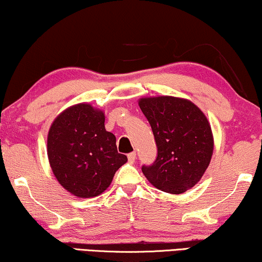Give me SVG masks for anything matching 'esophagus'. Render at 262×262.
Masks as SVG:
<instances>
[{"mask_svg":"<svg viewBox=\"0 0 262 262\" xmlns=\"http://www.w3.org/2000/svg\"><path fill=\"white\" fill-rule=\"evenodd\" d=\"M127 160L130 163H134L136 161V152H131L127 155Z\"/></svg>","mask_w":262,"mask_h":262,"instance_id":"esophagus-1","label":"esophagus"}]
</instances>
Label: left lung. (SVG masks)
Segmentation results:
<instances>
[{
    "label": "left lung",
    "instance_id": "1",
    "mask_svg": "<svg viewBox=\"0 0 262 262\" xmlns=\"http://www.w3.org/2000/svg\"><path fill=\"white\" fill-rule=\"evenodd\" d=\"M151 126L157 157L143 166L145 178L161 191L181 194L198 184L213 154V135L203 111L187 99L150 96L138 101Z\"/></svg>",
    "mask_w": 262,
    "mask_h": 262
}]
</instances>
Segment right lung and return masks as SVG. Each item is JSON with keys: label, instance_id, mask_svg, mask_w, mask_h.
Here are the masks:
<instances>
[{"label": "right lung", "instance_id": "obj_1", "mask_svg": "<svg viewBox=\"0 0 262 262\" xmlns=\"http://www.w3.org/2000/svg\"><path fill=\"white\" fill-rule=\"evenodd\" d=\"M48 157L57 181L78 198L105 192L127 161L118 152L116 136L106 131L103 111L84 102L68 107L53 120Z\"/></svg>", "mask_w": 262, "mask_h": 262}]
</instances>
